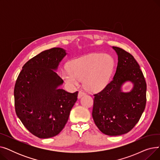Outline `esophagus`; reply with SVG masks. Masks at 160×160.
Segmentation results:
<instances>
[{"label": "esophagus", "mask_w": 160, "mask_h": 160, "mask_svg": "<svg viewBox=\"0 0 160 160\" xmlns=\"http://www.w3.org/2000/svg\"><path fill=\"white\" fill-rule=\"evenodd\" d=\"M84 95H86V93H84V92H83V91H80L79 93H78V98H80L82 96H83Z\"/></svg>", "instance_id": "obj_1"}]
</instances>
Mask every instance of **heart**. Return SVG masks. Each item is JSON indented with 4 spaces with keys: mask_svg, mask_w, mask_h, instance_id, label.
<instances>
[{
    "mask_svg": "<svg viewBox=\"0 0 160 160\" xmlns=\"http://www.w3.org/2000/svg\"><path fill=\"white\" fill-rule=\"evenodd\" d=\"M113 62L110 56L92 54L74 59L68 63V69L62 73V78L70 88L77 86L83 79L87 89L97 91L103 89L109 82Z\"/></svg>",
    "mask_w": 160,
    "mask_h": 160,
    "instance_id": "b5f03b06",
    "label": "heart"
}]
</instances>
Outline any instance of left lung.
Here are the masks:
<instances>
[{
    "label": "left lung",
    "instance_id": "left-lung-1",
    "mask_svg": "<svg viewBox=\"0 0 160 160\" xmlns=\"http://www.w3.org/2000/svg\"><path fill=\"white\" fill-rule=\"evenodd\" d=\"M118 63L113 79L94 95L92 116L98 128L108 136H120L130 132L139 121L147 102V83L138 63L124 50L113 47ZM133 83L132 89L122 92L126 81Z\"/></svg>",
    "mask_w": 160,
    "mask_h": 160
}]
</instances>
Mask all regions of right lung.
<instances>
[{"mask_svg":"<svg viewBox=\"0 0 160 160\" xmlns=\"http://www.w3.org/2000/svg\"><path fill=\"white\" fill-rule=\"evenodd\" d=\"M65 50L52 48L25 63L14 88L17 116L33 135L42 139L60 133L68 121L78 92L59 86L63 80L54 71L66 56Z\"/></svg>","mask_w":160,"mask_h":160,"instance_id":"add662e5","label":"right lung"}]
</instances>
